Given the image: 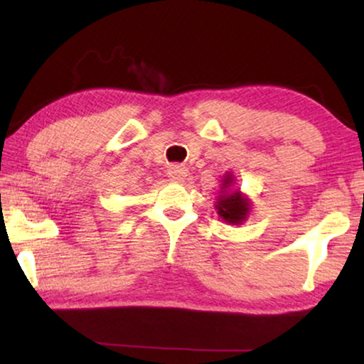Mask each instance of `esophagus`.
Instances as JSON below:
<instances>
[{
  "mask_svg": "<svg viewBox=\"0 0 364 364\" xmlns=\"http://www.w3.org/2000/svg\"><path fill=\"white\" fill-rule=\"evenodd\" d=\"M187 173H188L187 167L178 166V164H172L167 171V176L172 182H183V178L187 177Z\"/></svg>",
  "mask_w": 364,
  "mask_h": 364,
  "instance_id": "1",
  "label": "esophagus"
}]
</instances>
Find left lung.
Instances as JSON below:
<instances>
[{"instance_id":"8db88e82","label":"left lung","mask_w":364,"mask_h":364,"mask_svg":"<svg viewBox=\"0 0 364 364\" xmlns=\"http://www.w3.org/2000/svg\"><path fill=\"white\" fill-rule=\"evenodd\" d=\"M222 182L220 196L217 197L215 203L218 217L230 223V225H240L242 222L247 220L248 213H250V200L242 192L232 191V173H227Z\"/></svg>"}]
</instances>
